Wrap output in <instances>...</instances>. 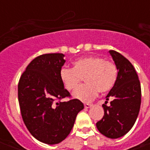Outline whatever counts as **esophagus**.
<instances>
[{"label": "esophagus", "mask_w": 150, "mask_h": 150, "mask_svg": "<svg viewBox=\"0 0 150 150\" xmlns=\"http://www.w3.org/2000/svg\"><path fill=\"white\" fill-rule=\"evenodd\" d=\"M91 106H92V104H88V103H86V104H84L85 108H91Z\"/></svg>", "instance_id": "1"}]
</instances>
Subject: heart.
<instances>
[{
    "mask_svg": "<svg viewBox=\"0 0 150 150\" xmlns=\"http://www.w3.org/2000/svg\"><path fill=\"white\" fill-rule=\"evenodd\" d=\"M118 70L116 64L100 56H91L76 60L73 68L62 67L59 73L64 88L73 91L84 78L87 83L78 88L73 96L83 102L92 100L99 93L110 91L117 80Z\"/></svg>",
    "mask_w": 150,
    "mask_h": 150,
    "instance_id": "b5f03b06",
    "label": "heart"
}]
</instances>
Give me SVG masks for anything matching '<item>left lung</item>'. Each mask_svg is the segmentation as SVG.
Returning a JSON list of instances; mask_svg holds the SVG:
<instances>
[{"label":"left lung","mask_w":150,"mask_h":150,"mask_svg":"<svg viewBox=\"0 0 150 150\" xmlns=\"http://www.w3.org/2000/svg\"><path fill=\"white\" fill-rule=\"evenodd\" d=\"M115 62L118 75L115 86L106 96V100L113 98L108 106V101L102 106L104 115L96 123L100 133L108 138L115 139L129 132L138 116L142 89L135 68L125 57L115 50H109Z\"/></svg>","instance_id":"1"}]
</instances>
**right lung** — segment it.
Wrapping results in <instances>:
<instances>
[{"label":"right lung","instance_id":"right-lung-1","mask_svg":"<svg viewBox=\"0 0 150 150\" xmlns=\"http://www.w3.org/2000/svg\"><path fill=\"white\" fill-rule=\"evenodd\" d=\"M60 53L38 56L27 66L18 83V102L25 125L39 142L54 145L69 135L83 104L71 98L59 73L65 63Z\"/></svg>","mask_w":150,"mask_h":150}]
</instances>
